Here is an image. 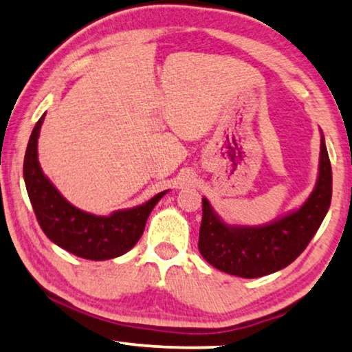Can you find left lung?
<instances>
[{
  "label": "left lung",
  "mask_w": 352,
  "mask_h": 352,
  "mask_svg": "<svg viewBox=\"0 0 352 352\" xmlns=\"http://www.w3.org/2000/svg\"><path fill=\"white\" fill-rule=\"evenodd\" d=\"M331 164L322 136L320 172L309 199L291 214L261 226L224 224L206 198L198 248L214 268L240 278H261L291 265L317 232L331 203Z\"/></svg>",
  "instance_id": "obj_1"
}]
</instances>
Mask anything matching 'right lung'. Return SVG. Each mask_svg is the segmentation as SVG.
I'll return each mask as SVG.
<instances>
[{
	"label": "right lung",
	"instance_id": "right-lung-1",
	"mask_svg": "<svg viewBox=\"0 0 352 352\" xmlns=\"http://www.w3.org/2000/svg\"><path fill=\"white\" fill-rule=\"evenodd\" d=\"M43 118L45 115L35 123L24 155L25 188L40 228L58 247L86 260H110L131 250L144 232L151 211L167 190L141 206L117 211L109 217L74 208L61 197L38 166L37 140Z\"/></svg>",
	"mask_w": 352,
	"mask_h": 352
}]
</instances>
